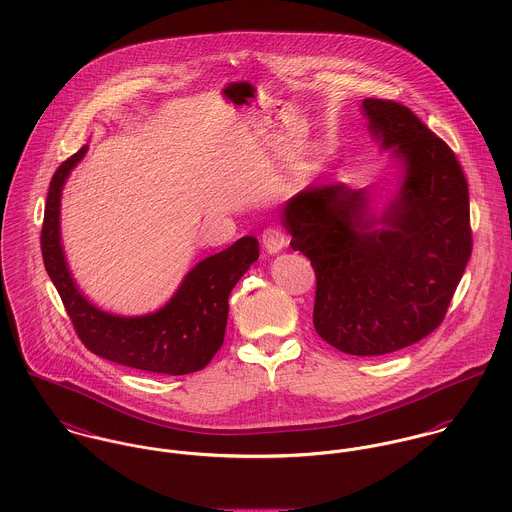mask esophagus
I'll list each match as a JSON object with an SVG mask.
<instances>
[{
  "label": "esophagus",
  "mask_w": 512,
  "mask_h": 512,
  "mask_svg": "<svg viewBox=\"0 0 512 512\" xmlns=\"http://www.w3.org/2000/svg\"><path fill=\"white\" fill-rule=\"evenodd\" d=\"M261 241H263V247H265V251L267 253H271V255H275V253H279L281 249L286 247V237H284L283 231L279 228H267L263 231V237H261Z\"/></svg>",
  "instance_id": "1"
}]
</instances>
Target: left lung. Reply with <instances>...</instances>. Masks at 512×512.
Instances as JSON below:
<instances>
[{"instance_id": "obj_1", "label": "left lung", "mask_w": 512, "mask_h": 512, "mask_svg": "<svg viewBox=\"0 0 512 512\" xmlns=\"http://www.w3.org/2000/svg\"><path fill=\"white\" fill-rule=\"evenodd\" d=\"M371 135L402 163L379 218L367 190L306 186L283 210L290 247L316 273L314 328L349 355L393 353L444 320L471 257L469 192L454 151L406 106L363 100Z\"/></svg>"}]
</instances>
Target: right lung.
<instances>
[{
  "instance_id": "add662e5",
  "label": "right lung",
  "mask_w": 512,
  "mask_h": 512,
  "mask_svg": "<svg viewBox=\"0 0 512 512\" xmlns=\"http://www.w3.org/2000/svg\"><path fill=\"white\" fill-rule=\"evenodd\" d=\"M86 151L84 145L55 172L41 229L45 269L78 338L92 353L139 371L188 375L204 369L224 343L229 292L259 259V241L253 235L241 237L200 261L171 300L153 314L129 318L96 308L72 281L60 245V192Z\"/></svg>"
}]
</instances>
